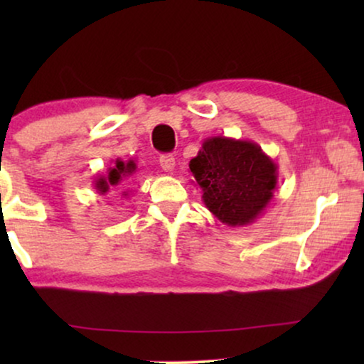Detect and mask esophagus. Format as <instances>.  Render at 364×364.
Instances as JSON below:
<instances>
[{
	"label": "esophagus",
	"instance_id": "1",
	"mask_svg": "<svg viewBox=\"0 0 364 364\" xmlns=\"http://www.w3.org/2000/svg\"><path fill=\"white\" fill-rule=\"evenodd\" d=\"M159 164H161L164 172H173V168H176V159H173V156H171V154L161 156Z\"/></svg>",
	"mask_w": 364,
	"mask_h": 364
}]
</instances>
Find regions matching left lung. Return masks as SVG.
<instances>
[{"mask_svg":"<svg viewBox=\"0 0 364 364\" xmlns=\"http://www.w3.org/2000/svg\"><path fill=\"white\" fill-rule=\"evenodd\" d=\"M188 168L205 207L228 227L255 222L278 183V166L257 142L225 136L207 137Z\"/></svg>","mask_w":364,"mask_h":364,"instance_id":"left-lung-1","label":"left lung"}]
</instances>
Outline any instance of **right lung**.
I'll use <instances>...</instances> for the list:
<instances>
[{
    "label": "right lung",
    "instance_id": "add662e5",
    "mask_svg": "<svg viewBox=\"0 0 364 364\" xmlns=\"http://www.w3.org/2000/svg\"><path fill=\"white\" fill-rule=\"evenodd\" d=\"M136 168L137 166L132 159H129V161L116 159L112 166L107 168L106 173H102V176H97L94 178V187H96L97 193H107L111 187L121 186L124 178L132 176V173L136 172ZM122 196H127V192H122Z\"/></svg>",
    "mask_w": 364,
    "mask_h": 364
}]
</instances>
